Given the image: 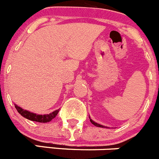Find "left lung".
I'll use <instances>...</instances> for the list:
<instances>
[{"label": "left lung", "instance_id": "obj_1", "mask_svg": "<svg viewBox=\"0 0 159 159\" xmlns=\"http://www.w3.org/2000/svg\"><path fill=\"white\" fill-rule=\"evenodd\" d=\"M89 119H90V117H89ZM90 121H91V123H92V124H93V125L96 126V127H106H106H105V126H102V125H100V124H97V123L94 122V121L92 120H91V119H90Z\"/></svg>", "mask_w": 159, "mask_h": 159}]
</instances>
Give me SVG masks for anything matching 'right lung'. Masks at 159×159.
<instances>
[{"instance_id": "right-lung-1", "label": "right lung", "mask_w": 159, "mask_h": 159, "mask_svg": "<svg viewBox=\"0 0 159 159\" xmlns=\"http://www.w3.org/2000/svg\"><path fill=\"white\" fill-rule=\"evenodd\" d=\"M15 108H16L17 111L22 116L25 118L28 119L29 120L32 121H35V122H39V123H47L50 122L53 120L54 117H56V116L57 115L58 112H59V109H57V110L53 111V112L50 114H45V115H39V114L33 113V112H31L29 111L25 110L22 108L19 107L18 106L15 104Z\"/></svg>"}]
</instances>
